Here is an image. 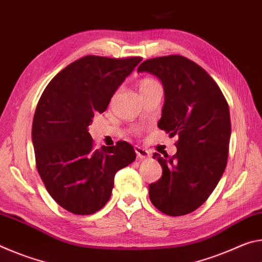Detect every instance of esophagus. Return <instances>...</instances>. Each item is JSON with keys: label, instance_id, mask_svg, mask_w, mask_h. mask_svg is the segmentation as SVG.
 Returning <instances> with one entry per match:
<instances>
[{"label": "esophagus", "instance_id": "esophagus-1", "mask_svg": "<svg viewBox=\"0 0 262 262\" xmlns=\"http://www.w3.org/2000/svg\"><path fill=\"white\" fill-rule=\"evenodd\" d=\"M135 152L137 155V157H139L140 159H145V158L150 157V152L147 149H144L142 147H135Z\"/></svg>", "mask_w": 262, "mask_h": 262}]
</instances>
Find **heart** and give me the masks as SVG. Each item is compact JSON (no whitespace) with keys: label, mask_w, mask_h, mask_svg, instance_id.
I'll use <instances>...</instances> for the list:
<instances>
[{"label":"heart","mask_w":262,"mask_h":262,"mask_svg":"<svg viewBox=\"0 0 262 262\" xmlns=\"http://www.w3.org/2000/svg\"><path fill=\"white\" fill-rule=\"evenodd\" d=\"M157 85H161V84H159L158 81H156V79H154L151 77H145L140 82L139 88H140V91L142 94V92L147 91V90H149V89H151L154 86H157Z\"/></svg>","instance_id":"b5f03b06"}]
</instances>
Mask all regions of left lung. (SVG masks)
Masks as SVG:
<instances>
[{
	"instance_id": "8db88e82",
	"label": "left lung",
	"mask_w": 262,
	"mask_h": 262,
	"mask_svg": "<svg viewBox=\"0 0 262 262\" xmlns=\"http://www.w3.org/2000/svg\"><path fill=\"white\" fill-rule=\"evenodd\" d=\"M157 76L165 91L158 127L176 142L172 157L155 152L162 178L149 185V198L170 216L187 215L209 198L228 162L231 123L228 101L205 69L181 55L145 60L137 73Z\"/></svg>"
}]
</instances>
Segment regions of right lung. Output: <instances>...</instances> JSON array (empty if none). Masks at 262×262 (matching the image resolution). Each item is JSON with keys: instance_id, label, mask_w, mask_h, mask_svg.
<instances>
[{"instance_id": "obj_1", "label": "right lung", "mask_w": 262, "mask_h": 262, "mask_svg": "<svg viewBox=\"0 0 262 262\" xmlns=\"http://www.w3.org/2000/svg\"><path fill=\"white\" fill-rule=\"evenodd\" d=\"M141 61L81 57L48 83L38 101L32 123L38 173L57 205L75 215L100 210L110 200L115 173L135 161L126 141L96 149L88 127Z\"/></svg>"}]
</instances>
